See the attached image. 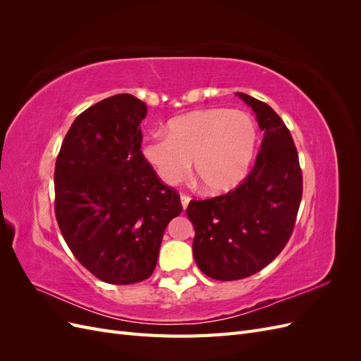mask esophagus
<instances>
[{
	"label": "esophagus",
	"instance_id": "34e87169",
	"mask_svg": "<svg viewBox=\"0 0 361 361\" xmlns=\"http://www.w3.org/2000/svg\"><path fill=\"white\" fill-rule=\"evenodd\" d=\"M190 200H191V199L188 197V195H183V194L180 195V203H182V207H183V211H185V209H187V207H188V203H190Z\"/></svg>",
	"mask_w": 361,
	"mask_h": 361
}]
</instances>
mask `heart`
I'll return each instance as SVG.
<instances>
[{"label":"heart","instance_id":"b5f03b06","mask_svg":"<svg viewBox=\"0 0 361 361\" xmlns=\"http://www.w3.org/2000/svg\"><path fill=\"white\" fill-rule=\"evenodd\" d=\"M166 129L167 135H152L141 147L164 183H179L192 159L195 178L209 194L231 191L245 179L259 137L248 113L207 108L171 118Z\"/></svg>","mask_w":361,"mask_h":361}]
</instances>
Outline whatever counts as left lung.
I'll list each match as a JSON object with an SVG mask.
<instances>
[{"mask_svg": "<svg viewBox=\"0 0 361 361\" xmlns=\"http://www.w3.org/2000/svg\"><path fill=\"white\" fill-rule=\"evenodd\" d=\"M251 106L264 130L253 170L226 195L191 200L187 215L195 236L194 260L215 280L245 279L285 248L302 195V174L292 135L269 105L236 93Z\"/></svg>", "mask_w": 361, "mask_h": 361, "instance_id": "8db88e82", "label": "left lung"}]
</instances>
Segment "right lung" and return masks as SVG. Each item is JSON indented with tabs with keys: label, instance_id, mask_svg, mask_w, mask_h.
Wrapping results in <instances>:
<instances>
[{
	"label": "right lung",
	"instance_id": "obj_1",
	"mask_svg": "<svg viewBox=\"0 0 361 361\" xmlns=\"http://www.w3.org/2000/svg\"><path fill=\"white\" fill-rule=\"evenodd\" d=\"M143 101L116 94L73 120L56 162V216L73 256L111 285L152 276L167 224L182 212L141 154Z\"/></svg>",
	"mask_w": 361,
	"mask_h": 361
}]
</instances>
